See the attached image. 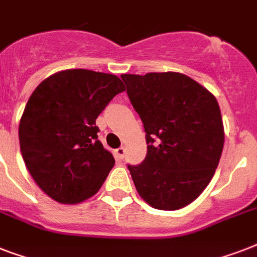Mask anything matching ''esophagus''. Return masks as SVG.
<instances>
[{
    "mask_svg": "<svg viewBox=\"0 0 257 257\" xmlns=\"http://www.w3.org/2000/svg\"><path fill=\"white\" fill-rule=\"evenodd\" d=\"M114 156H116L117 160H122L125 156V149L121 147V148H117L116 151H114Z\"/></svg>",
    "mask_w": 257,
    "mask_h": 257,
    "instance_id": "34e87169",
    "label": "esophagus"
}]
</instances>
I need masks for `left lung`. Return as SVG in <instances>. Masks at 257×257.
I'll return each instance as SVG.
<instances>
[{
    "mask_svg": "<svg viewBox=\"0 0 257 257\" xmlns=\"http://www.w3.org/2000/svg\"><path fill=\"white\" fill-rule=\"evenodd\" d=\"M121 78L147 132L145 160L128 167L139 195L156 209L187 207L207 188L223 152V118L216 97L177 72Z\"/></svg>",
    "mask_w": 257,
    "mask_h": 257,
    "instance_id": "obj_1",
    "label": "left lung"
}]
</instances>
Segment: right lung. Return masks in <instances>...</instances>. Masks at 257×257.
<instances>
[{"mask_svg":"<svg viewBox=\"0 0 257 257\" xmlns=\"http://www.w3.org/2000/svg\"><path fill=\"white\" fill-rule=\"evenodd\" d=\"M125 86L114 74L66 69L34 89L18 139L30 176L50 199L78 204L100 191L114 165L97 140L96 118Z\"/></svg>","mask_w":257,"mask_h":257,"instance_id":"1","label":"right lung"}]
</instances>
